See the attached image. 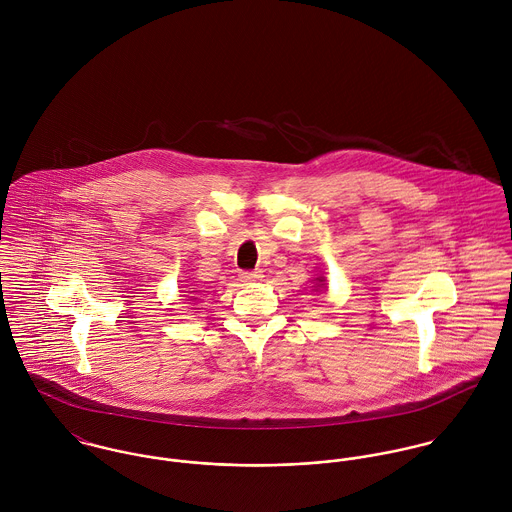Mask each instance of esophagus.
<instances>
[{
    "label": "esophagus",
    "instance_id": "34e87169",
    "mask_svg": "<svg viewBox=\"0 0 512 512\" xmlns=\"http://www.w3.org/2000/svg\"><path fill=\"white\" fill-rule=\"evenodd\" d=\"M264 278L262 272H240V282L244 284H254V282H260Z\"/></svg>",
    "mask_w": 512,
    "mask_h": 512
}]
</instances>
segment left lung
Returning <instances> with one entry per match:
<instances>
[{
  "label": "left lung",
  "mask_w": 512,
  "mask_h": 512,
  "mask_svg": "<svg viewBox=\"0 0 512 512\" xmlns=\"http://www.w3.org/2000/svg\"><path fill=\"white\" fill-rule=\"evenodd\" d=\"M317 280H319V282H325V278H317ZM321 286H325V284H321Z\"/></svg>",
  "instance_id": "1"
}]
</instances>
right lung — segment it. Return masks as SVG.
<instances>
[{
  "mask_svg": "<svg viewBox=\"0 0 512 512\" xmlns=\"http://www.w3.org/2000/svg\"><path fill=\"white\" fill-rule=\"evenodd\" d=\"M193 299H197V297H193Z\"/></svg>",
  "mask_w": 512,
  "mask_h": 512,
  "instance_id": "right-lung-1",
  "label": "right lung"
}]
</instances>
